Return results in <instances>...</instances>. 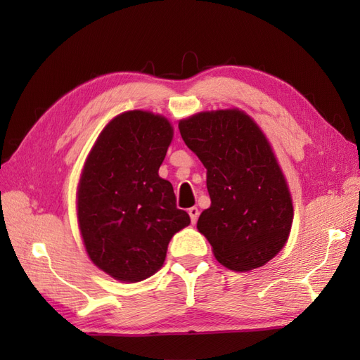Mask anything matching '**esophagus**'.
Instances as JSON below:
<instances>
[{
	"mask_svg": "<svg viewBox=\"0 0 360 360\" xmlns=\"http://www.w3.org/2000/svg\"><path fill=\"white\" fill-rule=\"evenodd\" d=\"M188 213H189V216H191V221H192V224H197V221H198V216H200V210L197 209V207H191Z\"/></svg>",
	"mask_w": 360,
	"mask_h": 360,
	"instance_id": "1",
	"label": "esophagus"
}]
</instances>
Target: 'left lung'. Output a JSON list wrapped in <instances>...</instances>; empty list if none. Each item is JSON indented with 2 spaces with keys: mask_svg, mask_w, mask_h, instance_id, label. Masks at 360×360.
Listing matches in <instances>:
<instances>
[{
  "mask_svg": "<svg viewBox=\"0 0 360 360\" xmlns=\"http://www.w3.org/2000/svg\"><path fill=\"white\" fill-rule=\"evenodd\" d=\"M179 129L207 169L212 204L197 228L216 259L234 271L264 266L287 243L294 214L266 135L237 108L195 114Z\"/></svg>",
  "mask_w": 360,
  "mask_h": 360,
  "instance_id": "1",
  "label": "left lung"
}]
</instances>
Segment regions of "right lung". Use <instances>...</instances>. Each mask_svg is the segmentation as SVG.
I'll return each instance as SVG.
<instances>
[{"instance_id": "obj_1", "label": "right lung", "mask_w": 360, "mask_h": 360, "mask_svg": "<svg viewBox=\"0 0 360 360\" xmlns=\"http://www.w3.org/2000/svg\"><path fill=\"white\" fill-rule=\"evenodd\" d=\"M165 117L127 111L105 126L78 186V224L93 263L122 282L155 275L171 237L191 224L159 177L172 139Z\"/></svg>"}]
</instances>
